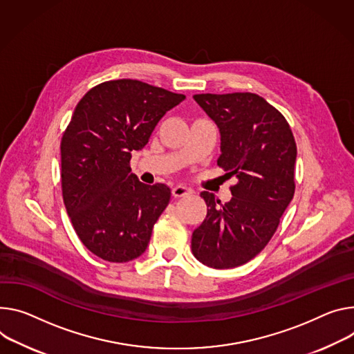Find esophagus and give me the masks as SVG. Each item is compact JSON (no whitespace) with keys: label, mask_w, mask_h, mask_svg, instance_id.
Masks as SVG:
<instances>
[{"label":"esophagus","mask_w":354,"mask_h":354,"mask_svg":"<svg viewBox=\"0 0 354 354\" xmlns=\"http://www.w3.org/2000/svg\"><path fill=\"white\" fill-rule=\"evenodd\" d=\"M192 194H194V190H192L187 186H183V185H178L172 189V196L174 198H183V196H187V195H192Z\"/></svg>","instance_id":"obj_1"}]
</instances>
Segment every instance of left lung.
<instances>
[{"label":"left lung","instance_id":"left-lung-1","mask_svg":"<svg viewBox=\"0 0 354 354\" xmlns=\"http://www.w3.org/2000/svg\"><path fill=\"white\" fill-rule=\"evenodd\" d=\"M221 137L217 165L236 176L221 205L209 192L206 218L192 234V252L207 267L234 268L271 240L295 194L297 144L285 117L254 93L195 94Z\"/></svg>","mask_w":354,"mask_h":354}]
</instances>
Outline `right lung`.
I'll use <instances>...</instances> for the list:
<instances>
[{
	"label": "right lung",
	"mask_w": 354,
	"mask_h": 354,
	"mask_svg": "<svg viewBox=\"0 0 354 354\" xmlns=\"http://www.w3.org/2000/svg\"><path fill=\"white\" fill-rule=\"evenodd\" d=\"M183 94L120 79L90 88L60 142L62 195L73 229L88 251L110 263L140 257L171 199L164 183L131 174V151L144 148L158 121Z\"/></svg>",
	"instance_id": "right-lung-1"
}]
</instances>
